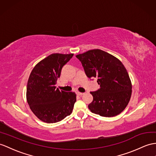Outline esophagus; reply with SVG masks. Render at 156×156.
I'll list each match as a JSON object with an SVG mask.
<instances>
[{
    "instance_id": "1",
    "label": "esophagus",
    "mask_w": 156,
    "mask_h": 156,
    "mask_svg": "<svg viewBox=\"0 0 156 156\" xmlns=\"http://www.w3.org/2000/svg\"><path fill=\"white\" fill-rule=\"evenodd\" d=\"M77 93V94H78V95H79V96H81V95H83V94H84V93H81V92H79V91H77V93Z\"/></svg>"
}]
</instances>
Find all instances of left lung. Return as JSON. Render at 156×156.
Returning <instances> with one entry per match:
<instances>
[{
  "instance_id": "left-lung-1",
  "label": "left lung",
  "mask_w": 156,
  "mask_h": 156,
  "mask_svg": "<svg viewBox=\"0 0 156 156\" xmlns=\"http://www.w3.org/2000/svg\"><path fill=\"white\" fill-rule=\"evenodd\" d=\"M89 78L95 77L100 89L90 93L93 100L88 105L93 113L112 117L126 107L132 94V83L126 68L116 57L94 49L76 55Z\"/></svg>"
}]
</instances>
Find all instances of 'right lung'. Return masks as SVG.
<instances>
[{
	"instance_id": "1",
	"label": "right lung",
	"mask_w": 156,
	"mask_h": 156,
	"mask_svg": "<svg viewBox=\"0 0 156 156\" xmlns=\"http://www.w3.org/2000/svg\"><path fill=\"white\" fill-rule=\"evenodd\" d=\"M73 54H52L33 68L26 88V100L30 108L46 123L59 122L70 115L76 102L74 92L59 90L55 85L64 65Z\"/></svg>"
}]
</instances>
